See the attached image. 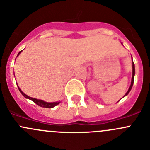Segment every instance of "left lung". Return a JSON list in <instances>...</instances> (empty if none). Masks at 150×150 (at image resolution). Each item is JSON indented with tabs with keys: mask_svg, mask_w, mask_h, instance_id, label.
I'll return each instance as SVG.
<instances>
[{
	"mask_svg": "<svg viewBox=\"0 0 150 150\" xmlns=\"http://www.w3.org/2000/svg\"><path fill=\"white\" fill-rule=\"evenodd\" d=\"M134 75H135V67H134V63L133 62V75H132V79H131V86H130V88H129V89H128V91H127V93H125V96L128 95V93H129L130 91H131V88H132V86H133V84H134Z\"/></svg>",
	"mask_w": 150,
	"mask_h": 150,
	"instance_id": "8db88e82",
	"label": "left lung"
}]
</instances>
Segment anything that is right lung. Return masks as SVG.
<instances>
[{
	"label": "right lung",
	"instance_id": "add662e5",
	"mask_svg": "<svg viewBox=\"0 0 150 150\" xmlns=\"http://www.w3.org/2000/svg\"><path fill=\"white\" fill-rule=\"evenodd\" d=\"M21 52H22V51H19V53L18 54L17 56H19V54H20ZM18 88H19V87H18ZM19 91L21 92V93H22V94L23 95V96H25V98L30 99V100H32L33 102H34L36 104H38V106H40V107H46V108H52V107H55V106H57V104H59V102H43V100H39V99H33V98L30 97V96H28V95H26L25 93H24L23 92H22V91L20 90V88H19Z\"/></svg>",
	"mask_w": 150,
	"mask_h": 150
}]
</instances>
